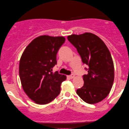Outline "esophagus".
Wrapping results in <instances>:
<instances>
[{"label": "esophagus", "mask_w": 129, "mask_h": 129, "mask_svg": "<svg viewBox=\"0 0 129 129\" xmlns=\"http://www.w3.org/2000/svg\"><path fill=\"white\" fill-rule=\"evenodd\" d=\"M68 77H69V78H70V79H73L74 77H75V75H72L68 76Z\"/></svg>", "instance_id": "1"}]
</instances>
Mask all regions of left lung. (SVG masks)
Returning <instances> with one entry per match:
<instances>
[{"label": "left lung", "mask_w": 129, "mask_h": 129, "mask_svg": "<svg viewBox=\"0 0 129 129\" xmlns=\"http://www.w3.org/2000/svg\"><path fill=\"white\" fill-rule=\"evenodd\" d=\"M68 39L76 48L84 64L89 66L83 76L84 84L77 90L78 96L89 104L101 102L108 96L114 78L113 59L100 38L91 33L72 35Z\"/></svg>", "instance_id": "left-lung-1"}]
</instances>
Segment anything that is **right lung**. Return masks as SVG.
<instances>
[{
    "label": "right lung",
    "mask_w": 129,
    "mask_h": 129,
    "mask_svg": "<svg viewBox=\"0 0 129 129\" xmlns=\"http://www.w3.org/2000/svg\"><path fill=\"white\" fill-rule=\"evenodd\" d=\"M63 36H40L24 49L19 62V76L23 89L35 103L46 105L60 92L65 75L52 72L57 64L56 54L64 43Z\"/></svg>",
    "instance_id": "obj_1"
}]
</instances>
